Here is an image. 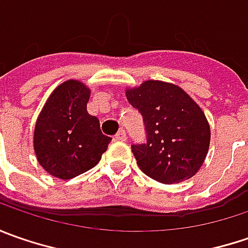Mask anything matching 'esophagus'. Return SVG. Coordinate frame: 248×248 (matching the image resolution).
Instances as JSON below:
<instances>
[{
	"mask_svg": "<svg viewBox=\"0 0 248 248\" xmlns=\"http://www.w3.org/2000/svg\"><path fill=\"white\" fill-rule=\"evenodd\" d=\"M116 139H117V140H121V142H125V140H127V134H125V131H124V129H120L119 132L116 134Z\"/></svg>",
	"mask_w": 248,
	"mask_h": 248,
	"instance_id": "1",
	"label": "esophagus"
}]
</instances>
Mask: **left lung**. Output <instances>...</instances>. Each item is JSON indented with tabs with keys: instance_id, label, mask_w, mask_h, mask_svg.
<instances>
[{
	"instance_id": "8db88e82",
	"label": "left lung",
	"mask_w": 248,
	"mask_h": 248,
	"mask_svg": "<svg viewBox=\"0 0 248 248\" xmlns=\"http://www.w3.org/2000/svg\"><path fill=\"white\" fill-rule=\"evenodd\" d=\"M128 102L142 114L148 140L134 145L137 164L160 184H179L204 163L211 129L204 111L181 87L146 80L125 88Z\"/></svg>"
}]
</instances>
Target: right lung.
Listing matches in <instances>:
<instances>
[{
    "label": "right lung",
    "mask_w": 248,
    "mask_h": 248,
    "mask_svg": "<svg viewBox=\"0 0 248 248\" xmlns=\"http://www.w3.org/2000/svg\"><path fill=\"white\" fill-rule=\"evenodd\" d=\"M91 90L78 80L58 85L46 99L34 128L33 145L40 166L59 179H72L95 167L111 138L99 120L87 111Z\"/></svg>",
    "instance_id": "add662e5"
}]
</instances>
